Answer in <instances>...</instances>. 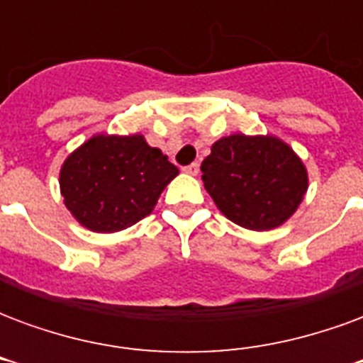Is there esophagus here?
Segmentation results:
<instances>
[{
	"mask_svg": "<svg viewBox=\"0 0 363 363\" xmlns=\"http://www.w3.org/2000/svg\"><path fill=\"white\" fill-rule=\"evenodd\" d=\"M182 171L189 174H198V171H200V165H198V163H190V165L184 167Z\"/></svg>",
	"mask_w": 363,
	"mask_h": 363,
	"instance_id": "34e87169",
	"label": "esophagus"
}]
</instances>
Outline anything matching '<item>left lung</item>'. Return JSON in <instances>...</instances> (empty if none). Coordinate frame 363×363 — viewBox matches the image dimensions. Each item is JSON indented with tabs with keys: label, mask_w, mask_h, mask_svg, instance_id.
<instances>
[{
	"label": "left lung",
	"mask_w": 363,
	"mask_h": 363,
	"mask_svg": "<svg viewBox=\"0 0 363 363\" xmlns=\"http://www.w3.org/2000/svg\"><path fill=\"white\" fill-rule=\"evenodd\" d=\"M200 171L221 213L252 231L281 225L301 204L307 190L301 159L288 143L272 135L221 138Z\"/></svg>",
	"instance_id": "obj_1"
}]
</instances>
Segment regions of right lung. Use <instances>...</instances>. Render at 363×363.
Instances as JSON below:
<instances>
[{
  "mask_svg": "<svg viewBox=\"0 0 363 363\" xmlns=\"http://www.w3.org/2000/svg\"><path fill=\"white\" fill-rule=\"evenodd\" d=\"M179 169L143 135H95L60 171L67 210L96 233H114L150 216Z\"/></svg>",
  "mask_w": 363,
  "mask_h": 363,
  "instance_id": "1",
  "label": "right lung"
}]
</instances>
